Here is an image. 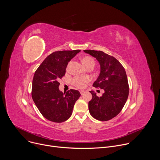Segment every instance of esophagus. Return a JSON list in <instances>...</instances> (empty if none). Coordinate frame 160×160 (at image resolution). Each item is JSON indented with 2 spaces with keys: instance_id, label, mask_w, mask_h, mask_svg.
<instances>
[{
  "instance_id": "obj_1",
  "label": "esophagus",
  "mask_w": 160,
  "mask_h": 160,
  "mask_svg": "<svg viewBox=\"0 0 160 160\" xmlns=\"http://www.w3.org/2000/svg\"><path fill=\"white\" fill-rule=\"evenodd\" d=\"M80 94H81V95H83V94H85V90H80Z\"/></svg>"
}]
</instances>
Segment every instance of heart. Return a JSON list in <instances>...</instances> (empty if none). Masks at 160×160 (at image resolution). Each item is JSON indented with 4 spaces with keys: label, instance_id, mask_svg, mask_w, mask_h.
<instances>
[{
    "label": "heart",
    "instance_id": "b5f03b06",
    "mask_svg": "<svg viewBox=\"0 0 160 160\" xmlns=\"http://www.w3.org/2000/svg\"><path fill=\"white\" fill-rule=\"evenodd\" d=\"M82 62L84 64V66L87 68L90 66L95 65V61L94 58L91 56H87L83 58L82 59ZM89 82V79L87 77H76L72 79V84L79 88H83L86 86V84Z\"/></svg>",
    "mask_w": 160,
    "mask_h": 160
}]
</instances>
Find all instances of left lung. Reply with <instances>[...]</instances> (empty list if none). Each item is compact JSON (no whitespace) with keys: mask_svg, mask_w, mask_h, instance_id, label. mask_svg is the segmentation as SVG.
<instances>
[{"mask_svg":"<svg viewBox=\"0 0 160 160\" xmlns=\"http://www.w3.org/2000/svg\"><path fill=\"white\" fill-rule=\"evenodd\" d=\"M96 58L101 66V72L93 86L104 90L98 97L90 91L92 98L88 102L90 114L99 121H108L115 117L123 109L127 100L129 86L125 68L113 56L101 51L84 50Z\"/></svg>","mask_w":160,"mask_h":160,"instance_id":"left-lung-1","label":"left lung"}]
</instances>
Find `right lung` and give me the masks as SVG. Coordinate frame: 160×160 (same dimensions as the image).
I'll use <instances>...</instances> for the list:
<instances>
[{"mask_svg":"<svg viewBox=\"0 0 160 160\" xmlns=\"http://www.w3.org/2000/svg\"><path fill=\"white\" fill-rule=\"evenodd\" d=\"M80 50L56 51L49 55L35 72L32 88V99L44 118L61 123L69 118L75 102L81 96L77 90L66 92L59 90V79L66 73L70 60Z\"/></svg>","mask_w":160,"mask_h":160,"instance_id":"add662e5","label":"right lung"}]
</instances>
